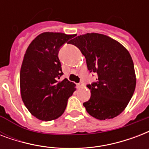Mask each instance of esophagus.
Instances as JSON below:
<instances>
[{
	"mask_svg": "<svg viewBox=\"0 0 149 149\" xmlns=\"http://www.w3.org/2000/svg\"><path fill=\"white\" fill-rule=\"evenodd\" d=\"M77 88H81V87H83V86H84V84L83 83V82H79V84H77Z\"/></svg>",
	"mask_w": 149,
	"mask_h": 149,
	"instance_id": "34e87169",
	"label": "esophagus"
}]
</instances>
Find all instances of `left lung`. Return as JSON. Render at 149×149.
Returning <instances> with one entry per match:
<instances>
[{"instance_id":"8db88e82","label":"left lung","mask_w":149,"mask_h":149,"mask_svg":"<svg viewBox=\"0 0 149 149\" xmlns=\"http://www.w3.org/2000/svg\"><path fill=\"white\" fill-rule=\"evenodd\" d=\"M70 44L85 56L89 71L97 74V81L86 85L91 93L90 100L84 103L87 113L98 120L119 115L132 99L136 85L128 51L113 38L97 33L77 36Z\"/></svg>"}]
</instances>
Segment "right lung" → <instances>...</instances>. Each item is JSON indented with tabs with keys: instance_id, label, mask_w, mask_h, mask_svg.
Here are the masks:
<instances>
[{
	"instance_id": "add662e5",
	"label": "right lung",
	"mask_w": 149,
	"mask_h": 149,
	"mask_svg": "<svg viewBox=\"0 0 149 149\" xmlns=\"http://www.w3.org/2000/svg\"><path fill=\"white\" fill-rule=\"evenodd\" d=\"M74 35L44 32L29 45L20 72L22 100L29 112L39 120H54L65 111L75 91L73 83L64 79L58 52Z\"/></svg>"
}]
</instances>
